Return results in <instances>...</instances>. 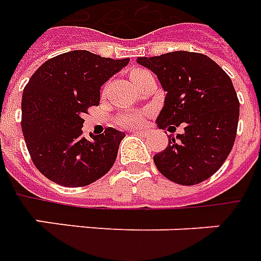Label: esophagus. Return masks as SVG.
<instances>
[{
	"mask_svg": "<svg viewBox=\"0 0 261 261\" xmlns=\"http://www.w3.org/2000/svg\"><path fill=\"white\" fill-rule=\"evenodd\" d=\"M132 133L133 135H144V136H146L147 130H142V129H133Z\"/></svg>",
	"mask_w": 261,
	"mask_h": 261,
	"instance_id": "esophagus-1",
	"label": "esophagus"
}]
</instances>
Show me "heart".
<instances>
[{"mask_svg": "<svg viewBox=\"0 0 261 261\" xmlns=\"http://www.w3.org/2000/svg\"><path fill=\"white\" fill-rule=\"evenodd\" d=\"M147 74H150V72L144 70V68H133L130 74H129V77H130L135 85H138L140 80ZM146 115V111H126V113H121V114L117 115L115 121H117L118 125L125 126V128H136L139 125H142Z\"/></svg>", "mask_w": 261, "mask_h": 261, "instance_id": "obj_1", "label": "heart"}]
</instances>
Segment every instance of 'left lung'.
I'll return each instance as SVG.
<instances>
[{"label":"left lung","instance_id":"8db88e82","mask_svg":"<svg viewBox=\"0 0 261 261\" xmlns=\"http://www.w3.org/2000/svg\"><path fill=\"white\" fill-rule=\"evenodd\" d=\"M151 70L166 92L165 105L156 118L160 129L183 125L184 133L169 136L154 164L170 181L194 186L209 179L234 146L240 101L231 78L202 54L176 50L138 58Z\"/></svg>","mask_w":261,"mask_h":261}]
</instances>
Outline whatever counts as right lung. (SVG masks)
I'll return each mask as SVG.
<instances>
[{"label":"right lung","instance_id":"right-lung-1","mask_svg":"<svg viewBox=\"0 0 261 261\" xmlns=\"http://www.w3.org/2000/svg\"><path fill=\"white\" fill-rule=\"evenodd\" d=\"M129 63L71 50L46 60L21 96V130L41 173L64 187H82L114 165L125 133L107 128L84 138L82 115L100 101V86Z\"/></svg>","mask_w":261,"mask_h":261}]
</instances>
